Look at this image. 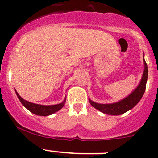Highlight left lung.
I'll list each match as a JSON object with an SVG mask.
<instances>
[{"instance_id": "8db88e82", "label": "left lung", "mask_w": 158, "mask_h": 158, "mask_svg": "<svg viewBox=\"0 0 158 158\" xmlns=\"http://www.w3.org/2000/svg\"><path fill=\"white\" fill-rule=\"evenodd\" d=\"M144 69L141 82H140L138 86L128 97L118 102L111 103V104H98V103L94 102L92 100L89 99L90 104L95 109H98V111H102L104 114H111V115H119V114H124V113L129 111L130 109H133L139 102L146 89L148 72L147 63H146L144 59Z\"/></svg>"}]
</instances>
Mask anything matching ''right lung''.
<instances>
[{"label": "right lung", "mask_w": 158, "mask_h": 158, "mask_svg": "<svg viewBox=\"0 0 158 158\" xmlns=\"http://www.w3.org/2000/svg\"><path fill=\"white\" fill-rule=\"evenodd\" d=\"M15 92L16 94H17V97H18L19 100L20 101V102L22 103V105H23L26 109L29 110L30 112L40 116L50 115V114L56 112V111H58L59 110H60L63 106H64L65 102H66V98H65L64 101L62 103H60V104L54 105V106H42V105L34 104V103H32L28 101H26V100L23 99V98L20 96V95L17 93V92L16 90Z\"/></svg>", "instance_id": "obj_1"}]
</instances>
